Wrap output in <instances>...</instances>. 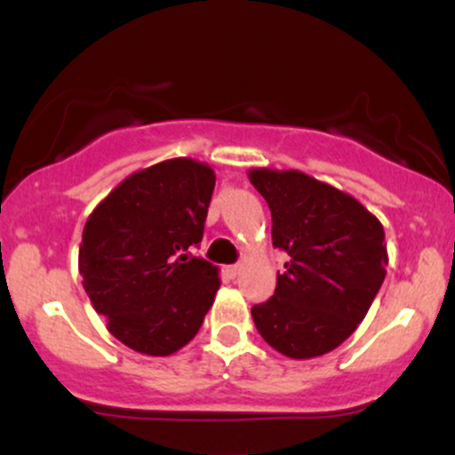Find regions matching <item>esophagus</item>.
<instances>
[{
    "instance_id": "esophagus-1",
    "label": "esophagus",
    "mask_w": 455,
    "mask_h": 455,
    "mask_svg": "<svg viewBox=\"0 0 455 455\" xmlns=\"http://www.w3.org/2000/svg\"><path fill=\"white\" fill-rule=\"evenodd\" d=\"M239 271H242V265H228V267H227V274L231 275V278L239 275Z\"/></svg>"
}]
</instances>
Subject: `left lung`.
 I'll return each instance as SVG.
<instances>
[{
    "label": "left lung",
    "instance_id": "left-lung-1",
    "mask_svg": "<svg viewBox=\"0 0 455 455\" xmlns=\"http://www.w3.org/2000/svg\"><path fill=\"white\" fill-rule=\"evenodd\" d=\"M271 210V239L289 252L275 293L252 307L271 348L321 357L359 327L387 274L383 224L357 198L301 171L250 169Z\"/></svg>",
    "mask_w": 455,
    "mask_h": 455
}]
</instances>
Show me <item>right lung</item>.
Wrapping results in <instances>:
<instances>
[{
    "label": "right lung",
    "mask_w": 455,
    "mask_h": 455,
    "mask_svg": "<svg viewBox=\"0 0 455 455\" xmlns=\"http://www.w3.org/2000/svg\"><path fill=\"white\" fill-rule=\"evenodd\" d=\"M216 173L192 158L140 169L115 186L83 228L78 271L93 310L132 351L166 357L201 329L220 289L203 239Z\"/></svg>",
    "instance_id": "right-lung-1"
}]
</instances>
